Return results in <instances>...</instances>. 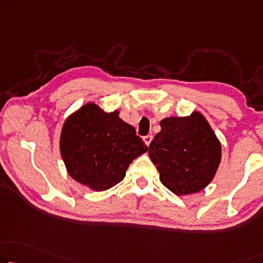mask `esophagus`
<instances>
[{"label":"esophagus","instance_id":"obj_1","mask_svg":"<svg viewBox=\"0 0 263 263\" xmlns=\"http://www.w3.org/2000/svg\"><path fill=\"white\" fill-rule=\"evenodd\" d=\"M151 140H152V136L151 135H147V136L144 137V142H145V144L147 145V146H148V145H150Z\"/></svg>","mask_w":263,"mask_h":263}]
</instances>
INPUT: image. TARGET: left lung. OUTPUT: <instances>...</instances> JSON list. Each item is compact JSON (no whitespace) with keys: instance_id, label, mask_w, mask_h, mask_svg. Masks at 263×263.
Instances as JSON below:
<instances>
[{"instance_id":"left-lung-1","label":"left lung","mask_w":263,"mask_h":263,"mask_svg":"<svg viewBox=\"0 0 263 263\" xmlns=\"http://www.w3.org/2000/svg\"><path fill=\"white\" fill-rule=\"evenodd\" d=\"M148 155L160 182L176 195L201 191L213 181L221 162V144L201 113L160 121Z\"/></svg>"}]
</instances>
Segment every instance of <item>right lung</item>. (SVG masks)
Here are the masks:
<instances>
[{"mask_svg": "<svg viewBox=\"0 0 263 263\" xmlns=\"http://www.w3.org/2000/svg\"><path fill=\"white\" fill-rule=\"evenodd\" d=\"M60 151L70 177L104 191L123 181L132 160L147 146L118 111L106 113L89 103L65 121Z\"/></svg>", "mask_w": 263, "mask_h": 263, "instance_id": "obj_1", "label": "right lung"}]
</instances>
